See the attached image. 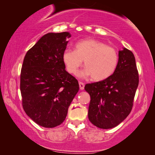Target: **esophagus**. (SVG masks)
Segmentation results:
<instances>
[{"label": "esophagus", "instance_id": "1", "mask_svg": "<svg viewBox=\"0 0 155 155\" xmlns=\"http://www.w3.org/2000/svg\"><path fill=\"white\" fill-rule=\"evenodd\" d=\"M79 86H80V89L81 90H83L84 88V84L83 83V82H79Z\"/></svg>", "mask_w": 155, "mask_h": 155}]
</instances>
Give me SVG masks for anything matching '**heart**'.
<instances>
[{
	"mask_svg": "<svg viewBox=\"0 0 155 155\" xmlns=\"http://www.w3.org/2000/svg\"><path fill=\"white\" fill-rule=\"evenodd\" d=\"M63 61L67 71L71 74L77 73L84 61L86 68L79 76H92L96 81L107 79L113 75L118 64V54L115 48L102 41L95 39H84L75 44V51L65 49Z\"/></svg>",
	"mask_w": 155,
	"mask_h": 155,
	"instance_id": "1",
	"label": "heart"
}]
</instances>
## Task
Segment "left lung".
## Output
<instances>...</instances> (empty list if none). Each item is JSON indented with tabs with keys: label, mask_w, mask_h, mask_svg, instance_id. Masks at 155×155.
<instances>
[{
	"label": "left lung",
	"mask_w": 155,
	"mask_h": 155,
	"mask_svg": "<svg viewBox=\"0 0 155 155\" xmlns=\"http://www.w3.org/2000/svg\"><path fill=\"white\" fill-rule=\"evenodd\" d=\"M139 75L132 51L124 48L118 52V64L113 75L84 90L90 95L88 118L95 126L114 128L126 118L133 105Z\"/></svg>",
	"instance_id": "8db88e82"
}]
</instances>
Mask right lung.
Here are the masks:
<instances>
[{
  "label": "right lung",
  "mask_w": 155,
  "mask_h": 155,
  "mask_svg": "<svg viewBox=\"0 0 155 155\" xmlns=\"http://www.w3.org/2000/svg\"><path fill=\"white\" fill-rule=\"evenodd\" d=\"M69 32L44 35L25 55L20 74L22 107L27 115L44 128L64 121L79 90L78 80L65 71L63 54Z\"/></svg>",
  "instance_id": "obj_1"
}]
</instances>
